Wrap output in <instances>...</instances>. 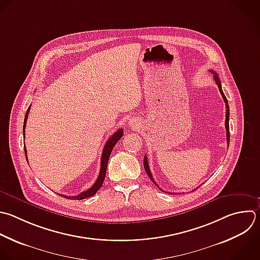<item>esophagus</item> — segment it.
<instances>
[{"label":"esophagus","instance_id":"1","mask_svg":"<svg viewBox=\"0 0 260 260\" xmlns=\"http://www.w3.org/2000/svg\"><path fill=\"white\" fill-rule=\"evenodd\" d=\"M130 126H131L132 128H136L137 126H139V124L136 122V120H131V121H130Z\"/></svg>","mask_w":260,"mask_h":260}]
</instances>
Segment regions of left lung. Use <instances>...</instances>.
<instances>
[{
    "label": "left lung",
    "mask_w": 260,
    "mask_h": 260,
    "mask_svg": "<svg viewBox=\"0 0 260 260\" xmlns=\"http://www.w3.org/2000/svg\"><path fill=\"white\" fill-rule=\"evenodd\" d=\"M210 72L214 74V80H215V82H216V84H217V86H218L219 92H220V94H221V96H222V99H223V102H224V104H225V122H224V125H225V130H226V141H228V143H230V127H229L230 108H229V105H228L226 98H225V95H224V94H223V92H222L221 84H220V80L218 79L217 74H216L215 72H213V70H210ZM143 165H144V169H145V172H146L147 176H148V177H149V179H150V180H151V181L156 185V183H155V181L153 180V177H152V175H151V173H150V170H149V166H148V161H147V157H146V156H144ZM156 186H157V185H156ZM196 189H197V188H196ZM196 189H194V190H196ZM169 193H170V194H174V193H171V192H169Z\"/></svg>",
    "instance_id": "left-lung-1"
}]
</instances>
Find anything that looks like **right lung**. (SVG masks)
<instances>
[{"instance_id": "add662e5", "label": "right lung", "mask_w": 260, "mask_h": 260, "mask_svg": "<svg viewBox=\"0 0 260 260\" xmlns=\"http://www.w3.org/2000/svg\"><path fill=\"white\" fill-rule=\"evenodd\" d=\"M30 107H28L27 109V112L25 114V117H24V123H23V135L25 137V126H26V121H27V118H28V114H29V110H30ZM123 129H119L117 132H115L107 141L105 147H104V150H103V154H102V159H101V170H100V174H99V177L96 179V181L94 182V184L86 191L84 192H81L80 194L76 195V196H67V195H61V196H64L65 198H68V199H73V200H81V199H85V198H88L90 196H93L98 190L103 186V183L105 181V177H106V173H107V167H108V161H109V158H110V155H111V152L114 148V146L116 145V143L122 138L123 136ZM24 151H25V155H26V148H25V145H24ZM26 159H27V155H26Z\"/></svg>"}]
</instances>
